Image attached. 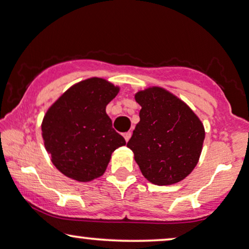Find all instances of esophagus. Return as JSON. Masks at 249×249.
<instances>
[{"mask_svg":"<svg viewBox=\"0 0 249 249\" xmlns=\"http://www.w3.org/2000/svg\"><path fill=\"white\" fill-rule=\"evenodd\" d=\"M124 137L125 142H128V141H129V139L131 137V133H130V131H127V133H124Z\"/></svg>","mask_w":249,"mask_h":249,"instance_id":"34e87169","label":"esophagus"}]
</instances>
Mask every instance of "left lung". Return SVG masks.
<instances>
[{
    "label": "left lung",
    "mask_w": 249,
    "mask_h": 249,
    "mask_svg": "<svg viewBox=\"0 0 249 249\" xmlns=\"http://www.w3.org/2000/svg\"><path fill=\"white\" fill-rule=\"evenodd\" d=\"M140 122L127 146L146 180L158 186L179 182L192 173L202 152L205 131L192 108L170 91H139Z\"/></svg>",
    "instance_id": "obj_1"
}]
</instances>
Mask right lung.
Masks as SVG:
<instances>
[{"label": "right lung", "instance_id": "add662e5", "mask_svg": "<svg viewBox=\"0 0 249 249\" xmlns=\"http://www.w3.org/2000/svg\"><path fill=\"white\" fill-rule=\"evenodd\" d=\"M119 91L106 79L91 77L70 87L47 109L42 140L53 165L66 177L79 182L97 179L112 153L125 144L106 113Z\"/></svg>", "mask_w": 249, "mask_h": 249}]
</instances>
